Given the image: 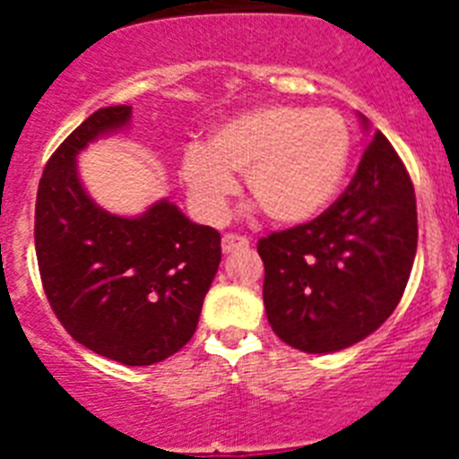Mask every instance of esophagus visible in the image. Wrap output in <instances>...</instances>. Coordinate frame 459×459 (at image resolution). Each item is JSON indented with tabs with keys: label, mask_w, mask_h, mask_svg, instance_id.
<instances>
[{
	"label": "esophagus",
	"mask_w": 459,
	"mask_h": 459,
	"mask_svg": "<svg viewBox=\"0 0 459 459\" xmlns=\"http://www.w3.org/2000/svg\"><path fill=\"white\" fill-rule=\"evenodd\" d=\"M250 241L241 234H225L222 237V253H234V250H243L248 248Z\"/></svg>",
	"instance_id": "obj_1"
}]
</instances>
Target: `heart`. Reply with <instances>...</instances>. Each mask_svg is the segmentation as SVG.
<instances>
[{
  "mask_svg": "<svg viewBox=\"0 0 459 459\" xmlns=\"http://www.w3.org/2000/svg\"><path fill=\"white\" fill-rule=\"evenodd\" d=\"M354 133L333 108L266 105L227 119L204 147L181 158V179L209 221L225 213L237 190L232 174L280 225H301L333 204L350 172Z\"/></svg>",
  "mask_w": 459,
  "mask_h": 459,
  "instance_id": "1",
  "label": "heart"
}]
</instances>
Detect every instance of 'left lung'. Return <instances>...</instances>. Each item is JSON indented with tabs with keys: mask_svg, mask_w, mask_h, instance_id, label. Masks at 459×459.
Here are the masks:
<instances>
[{
	"mask_svg": "<svg viewBox=\"0 0 459 459\" xmlns=\"http://www.w3.org/2000/svg\"><path fill=\"white\" fill-rule=\"evenodd\" d=\"M416 243L413 184L391 142L375 131L351 184L322 216L259 238L271 328L306 354L360 342L403 299Z\"/></svg>",
	"mask_w": 459,
	"mask_h": 459,
	"instance_id": "1",
	"label": "left lung"
}]
</instances>
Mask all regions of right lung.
Returning a JSON list of instances; mask_svg holds the SVG:
<instances>
[{"label":"right lung","mask_w":459,"mask_h":459,"mask_svg":"<svg viewBox=\"0 0 459 459\" xmlns=\"http://www.w3.org/2000/svg\"><path fill=\"white\" fill-rule=\"evenodd\" d=\"M128 121L131 105L96 109L52 153L36 193V259L73 340L124 366H153L193 338L221 264V234L168 200L121 218L84 193L78 153Z\"/></svg>","instance_id":"obj_1"}]
</instances>
